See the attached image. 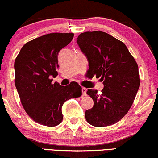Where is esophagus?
I'll return each instance as SVG.
<instances>
[{
  "mask_svg": "<svg viewBox=\"0 0 158 158\" xmlns=\"http://www.w3.org/2000/svg\"><path fill=\"white\" fill-rule=\"evenodd\" d=\"M86 88L85 87H82V94L83 96H86Z\"/></svg>",
  "mask_w": 158,
  "mask_h": 158,
  "instance_id": "1",
  "label": "esophagus"
}]
</instances>
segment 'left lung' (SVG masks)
<instances>
[{
  "label": "left lung",
  "mask_w": 158,
  "mask_h": 158,
  "mask_svg": "<svg viewBox=\"0 0 158 158\" xmlns=\"http://www.w3.org/2000/svg\"><path fill=\"white\" fill-rule=\"evenodd\" d=\"M89 62V72L101 77L104 88L99 94L88 89L94 105L86 110V121L102 127L114 124L128 112L140 86L138 65L126 45L106 32L81 33L77 39Z\"/></svg>",
  "instance_id": "8db88e82"
}]
</instances>
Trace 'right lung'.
Returning a JSON list of instances; mask_svg holds the SVG:
<instances>
[{
    "mask_svg": "<svg viewBox=\"0 0 158 158\" xmlns=\"http://www.w3.org/2000/svg\"><path fill=\"white\" fill-rule=\"evenodd\" d=\"M73 33H50L27 42L14 62L15 85L25 111L32 120L47 127L62 122L65 101L82 95L81 86L72 82L52 84L58 72L59 52L70 43Z\"/></svg>",
    "mask_w": 158,
    "mask_h": 158,
    "instance_id": "right-lung-1",
    "label": "right lung"
}]
</instances>
